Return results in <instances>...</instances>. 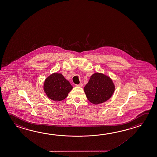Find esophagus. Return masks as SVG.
I'll return each mask as SVG.
<instances>
[{
	"instance_id": "obj_1",
	"label": "esophagus",
	"mask_w": 157,
	"mask_h": 157,
	"mask_svg": "<svg viewBox=\"0 0 157 157\" xmlns=\"http://www.w3.org/2000/svg\"><path fill=\"white\" fill-rule=\"evenodd\" d=\"M76 86H78V87H82V83H80L79 84H77Z\"/></svg>"
}]
</instances>
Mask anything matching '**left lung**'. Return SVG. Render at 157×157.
<instances>
[{
	"label": "left lung",
	"mask_w": 157,
	"mask_h": 157,
	"mask_svg": "<svg viewBox=\"0 0 157 157\" xmlns=\"http://www.w3.org/2000/svg\"><path fill=\"white\" fill-rule=\"evenodd\" d=\"M116 89L113 80L102 73H95L84 88L87 100L94 105H98L108 100Z\"/></svg>",
	"instance_id": "obj_1"
}]
</instances>
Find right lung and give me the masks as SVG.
Instances as JSON below:
<instances>
[{"mask_svg": "<svg viewBox=\"0 0 157 157\" xmlns=\"http://www.w3.org/2000/svg\"><path fill=\"white\" fill-rule=\"evenodd\" d=\"M73 86L63 75L53 73L44 80L43 89L47 97L55 101H61L67 98Z\"/></svg>", "mask_w": 157, "mask_h": 157, "instance_id": "add662e5", "label": "right lung"}]
</instances>
